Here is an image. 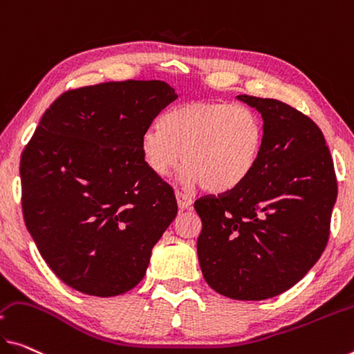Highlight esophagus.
<instances>
[{"instance_id":"1","label":"esophagus","mask_w":354,"mask_h":354,"mask_svg":"<svg viewBox=\"0 0 354 354\" xmlns=\"http://www.w3.org/2000/svg\"><path fill=\"white\" fill-rule=\"evenodd\" d=\"M176 198H177L178 209H180V210H188V209H192V205H193V199L189 198L188 194H185V193H182V192H177V193H176Z\"/></svg>"}]
</instances>
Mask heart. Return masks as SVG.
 <instances>
[{
  "label": "heart",
  "mask_w": 354,
  "mask_h": 354,
  "mask_svg": "<svg viewBox=\"0 0 354 354\" xmlns=\"http://www.w3.org/2000/svg\"><path fill=\"white\" fill-rule=\"evenodd\" d=\"M264 145V124L254 109L226 101H194L169 109L160 127L140 136L142 162L153 176L178 174L183 185L230 192L253 172Z\"/></svg>",
  "instance_id": "obj_1"
}]
</instances>
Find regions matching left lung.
Here are the masks:
<instances>
[{
  "mask_svg": "<svg viewBox=\"0 0 354 354\" xmlns=\"http://www.w3.org/2000/svg\"><path fill=\"white\" fill-rule=\"evenodd\" d=\"M237 100L263 117V151L239 187L194 203L203 221L198 258L212 290L237 301H263L295 286L322 257L337 178L313 120L279 100Z\"/></svg>",
  "mask_w": 354,
  "mask_h": 354,
  "instance_id": "obj_1",
  "label": "left lung"
}]
</instances>
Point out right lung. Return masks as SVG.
I'll return each mask as SVG.
<instances>
[{
  "label": "right lung",
  "instance_id": "1",
  "mask_svg": "<svg viewBox=\"0 0 354 354\" xmlns=\"http://www.w3.org/2000/svg\"><path fill=\"white\" fill-rule=\"evenodd\" d=\"M177 100L162 80L69 90L52 102L20 158L21 209L41 257L84 295H123L177 215L174 189L147 169L140 136Z\"/></svg>",
  "mask_w": 354,
  "mask_h": 354
}]
</instances>
